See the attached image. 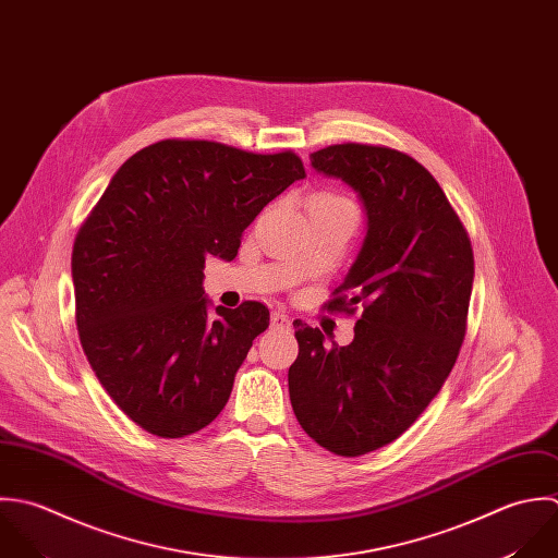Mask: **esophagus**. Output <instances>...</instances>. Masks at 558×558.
I'll use <instances>...</instances> for the list:
<instances>
[{
	"label": "esophagus",
	"instance_id": "obj_1",
	"mask_svg": "<svg viewBox=\"0 0 558 558\" xmlns=\"http://www.w3.org/2000/svg\"><path fill=\"white\" fill-rule=\"evenodd\" d=\"M270 325H272L275 329H281V331H288V329L292 327L290 318H288L283 312H275V314L270 316Z\"/></svg>",
	"mask_w": 558,
	"mask_h": 558
}]
</instances>
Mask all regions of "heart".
I'll list each match as a JSON object with an SVG mask.
<instances>
[{
  "mask_svg": "<svg viewBox=\"0 0 558 558\" xmlns=\"http://www.w3.org/2000/svg\"><path fill=\"white\" fill-rule=\"evenodd\" d=\"M312 198H320V201H347L344 196L333 194V192H318V194H314Z\"/></svg>",
  "mask_w": 558,
  "mask_h": 558,
  "instance_id": "b5f03b06",
  "label": "heart"
}]
</instances>
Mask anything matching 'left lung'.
<instances>
[{
  "label": "left lung",
  "mask_w": 558,
  "mask_h": 558,
  "mask_svg": "<svg viewBox=\"0 0 558 558\" xmlns=\"http://www.w3.org/2000/svg\"><path fill=\"white\" fill-rule=\"evenodd\" d=\"M310 160L364 201V246L325 303L331 314L362 316L349 347H325L320 329L294 323L290 400L316 444L362 457L398 439L452 371L468 329L474 253L444 190L411 156L342 143Z\"/></svg>",
  "instance_id": "8db88e82"
}]
</instances>
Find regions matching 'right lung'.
Returning <instances> with one entry per match:
<instances>
[{
	"label": "right lung",
	"mask_w": 558,
	"mask_h": 558,
	"mask_svg": "<svg viewBox=\"0 0 558 558\" xmlns=\"http://www.w3.org/2000/svg\"><path fill=\"white\" fill-rule=\"evenodd\" d=\"M305 178L294 151L167 138L134 154L82 222L71 255L82 349L108 396L151 435L205 428L227 404L264 303L207 314V255L231 262L244 229Z\"/></svg>",
	"instance_id": "1"
}]
</instances>
